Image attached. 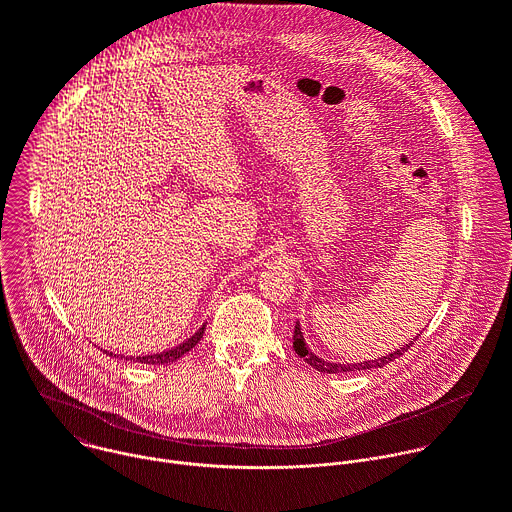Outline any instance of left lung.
Returning <instances> with one entry per match:
<instances>
[{
    "instance_id": "left-lung-1",
    "label": "left lung",
    "mask_w": 512,
    "mask_h": 512,
    "mask_svg": "<svg viewBox=\"0 0 512 512\" xmlns=\"http://www.w3.org/2000/svg\"><path fill=\"white\" fill-rule=\"evenodd\" d=\"M417 340V336L413 338ZM413 340L409 344H405L403 348H397L393 350L391 354L387 356H381V358H375V360H362V362H330V360H324L320 358L318 354H314L308 346H306V340H304V334H302V328H300V322H296V328H294V350L310 364L312 369L320 371V373H326V375H336V373H350V371H367V369H379V367H385V364H389L391 360L399 358L403 352H407V348L413 344Z\"/></svg>"
}]
</instances>
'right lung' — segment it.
Instances as JSON below:
<instances>
[{
  "instance_id": "right-lung-1",
  "label": "right lung",
  "mask_w": 512,
  "mask_h": 512,
  "mask_svg": "<svg viewBox=\"0 0 512 512\" xmlns=\"http://www.w3.org/2000/svg\"><path fill=\"white\" fill-rule=\"evenodd\" d=\"M204 324H202V328H198L190 338H186L182 344H178V346H174V348H170V350H164V352H156V354H145V356H121V358H125V360H133V362H141V364H150V367H160V364H168V362H176L180 356H184L188 350H192L198 342H200V338H202V334H204ZM103 352H107V350H103ZM109 356H113V352H107Z\"/></svg>"
}]
</instances>
